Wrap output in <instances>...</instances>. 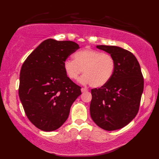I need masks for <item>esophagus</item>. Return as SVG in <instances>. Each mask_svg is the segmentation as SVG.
<instances>
[{
	"label": "esophagus",
	"mask_w": 159,
	"mask_h": 159,
	"mask_svg": "<svg viewBox=\"0 0 159 159\" xmlns=\"http://www.w3.org/2000/svg\"><path fill=\"white\" fill-rule=\"evenodd\" d=\"M81 92H87V89L86 88H81Z\"/></svg>",
	"instance_id": "34e87169"
}]
</instances>
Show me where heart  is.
Instances as JSON below:
<instances>
[{
    "label": "heart",
    "instance_id": "1",
    "mask_svg": "<svg viewBox=\"0 0 159 159\" xmlns=\"http://www.w3.org/2000/svg\"><path fill=\"white\" fill-rule=\"evenodd\" d=\"M73 57L74 60L67 59L63 63L64 70L70 79L76 80L83 72L80 82L98 88L112 79L116 64L110 54L85 48L76 52Z\"/></svg>",
    "mask_w": 159,
    "mask_h": 159
}]
</instances>
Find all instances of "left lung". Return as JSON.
Segmentation results:
<instances>
[{
  "mask_svg": "<svg viewBox=\"0 0 159 159\" xmlns=\"http://www.w3.org/2000/svg\"><path fill=\"white\" fill-rule=\"evenodd\" d=\"M113 57L112 79L99 89H92L90 115L98 126L108 131L126 126L137 116L143 91L140 65L133 53L115 46H96Z\"/></svg>",
  "mask_w": 159,
  "mask_h": 159,
  "instance_id": "obj_1",
  "label": "left lung"
}]
</instances>
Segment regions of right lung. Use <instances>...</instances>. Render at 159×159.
<instances>
[{
	"label": "right lung",
	"instance_id": "obj_1",
	"mask_svg": "<svg viewBox=\"0 0 159 159\" xmlns=\"http://www.w3.org/2000/svg\"><path fill=\"white\" fill-rule=\"evenodd\" d=\"M79 48L72 41L48 39L30 54L20 74L19 97L31 122L39 129H58L81 92L64 70L63 63Z\"/></svg>",
	"mask_w": 159,
	"mask_h": 159
}]
</instances>
